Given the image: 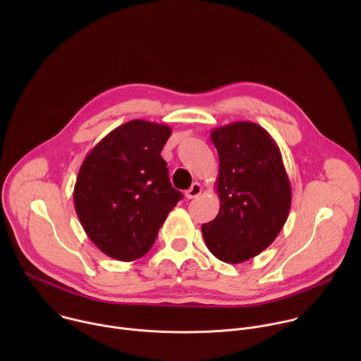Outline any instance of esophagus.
<instances>
[{
	"instance_id": "34e87169",
	"label": "esophagus",
	"mask_w": 361,
	"mask_h": 361,
	"mask_svg": "<svg viewBox=\"0 0 361 361\" xmlns=\"http://www.w3.org/2000/svg\"><path fill=\"white\" fill-rule=\"evenodd\" d=\"M201 191H202V188H201L200 183H192V185L185 191V197L187 198H195L201 194Z\"/></svg>"
}]
</instances>
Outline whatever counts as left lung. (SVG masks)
I'll list each match as a JSON object with an SVG mask.
<instances>
[{"label": "left lung", "mask_w": 361, "mask_h": 361, "mask_svg": "<svg viewBox=\"0 0 361 361\" xmlns=\"http://www.w3.org/2000/svg\"><path fill=\"white\" fill-rule=\"evenodd\" d=\"M219 152L217 217L201 226L219 260L244 263L266 250L287 221L291 184L277 142L259 124L235 121L210 135Z\"/></svg>", "instance_id": "1"}]
</instances>
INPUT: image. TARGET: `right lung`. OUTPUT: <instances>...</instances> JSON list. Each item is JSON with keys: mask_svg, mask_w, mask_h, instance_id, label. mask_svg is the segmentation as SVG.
<instances>
[{"mask_svg": "<svg viewBox=\"0 0 361 361\" xmlns=\"http://www.w3.org/2000/svg\"><path fill=\"white\" fill-rule=\"evenodd\" d=\"M170 135L169 126L128 121L102 138L80 167L77 216L88 238L116 260L134 262L148 252L183 198L160 156Z\"/></svg>", "mask_w": 361, "mask_h": 361, "instance_id": "right-lung-1", "label": "right lung"}]
</instances>
